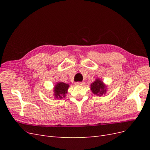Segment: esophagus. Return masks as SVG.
Wrapping results in <instances>:
<instances>
[{"label": "esophagus", "instance_id": "esophagus-1", "mask_svg": "<svg viewBox=\"0 0 150 150\" xmlns=\"http://www.w3.org/2000/svg\"><path fill=\"white\" fill-rule=\"evenodd\" d=\"M84 84V83H83V82H76V85H80V86H82Z\"/></svg>", "mask_w": 150, "mask_h": 150}]
</instances>
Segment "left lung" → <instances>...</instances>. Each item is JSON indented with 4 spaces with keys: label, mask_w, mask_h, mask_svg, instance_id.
I'll return each mask as SVG.
<instances>
[{
    "label": "left lung",
    "mask_w": 150,
    "mask_h": 150,
    "mask_svg": "<svg viewBox=\"0 0 150 150\" xmlns=\"http://www.w3.org/2000/svg\"><path fill=\"white\" fill-rule=\"evenodd\" d=\"M91 89L93 94L97 96H102L106 93L107 88L102 81L97 79L91 84Z\"/></svg>",
    "instance_id": "obj_1"
}]
</instances>
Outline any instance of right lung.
I'll return each mask as SVG.
<instances>
[{"mask_svg": "<svg viewBox=\"0 0 150 150\" xmlns=\"http://www.w3.org/2000/svg\"><path fill=\"white\" fill-rule=\"evenodd\" d=\"M69 87V85L68 84H66L62 82L57 83L54 88V97L57 99H62V98H65Z\"/></svg>", "mask_w": 150, "mask_h": 150, "instance_id": "1", "label": "right lung"}]
</instances>
